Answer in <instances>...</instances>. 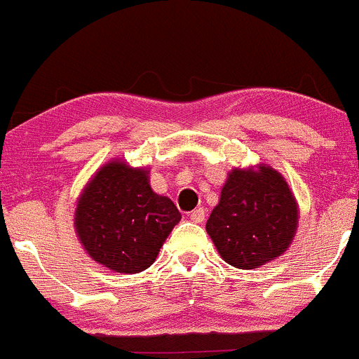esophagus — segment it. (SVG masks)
<instances>
[{
	"label": "esophagus",
	"mask_w": 359,
	"mask_h": 359,
	"mask_svg": "<svg viewBox=\"0 0 359 359\" xmlns=\"http://www.w3.org/2000/svg\"><path fill=\"white\" fill-rule=\"evenodd\" d=\"M189 217L191 221H195V223H202V221L205 219V210H203L202 207H200V209H195L189 214Z\"/></svg>",
	"instance_id": "34e87169"
}]
</instances>
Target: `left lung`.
I'll return each instance as SVG.
<instances>
[{
    "label": "left lung",
    "instance_id": "1",
    "mask_svg": "<svg viewBox=\"0 0 359 359\" xmlns=\"http://www.w3.org/2000/svg\"><path fill=\"white\" fill-rule=\"evenodd\" d=\"M297 221L299 205L285 177L259 164L229 173L205 229L226 264L257 269L289 250Z\"/></svg>",
    "mask_w": 359,
    "mask_h": 359
}]
</instances>
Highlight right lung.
Here are the masks:
<instances>
[{"instance_id":"obj_1","label":"right lung","mask_w":359,"mask_h":359,"mask_svg":"<svg viewBox=\"0 0 359 359\" xmlns=\"http://www.w3.org/2000/svg\"><path fill=\"white\" fill-rule=\"evenodd\" d=\"M149 173L126 159H111L93 173L78 198L76 236L97 264L115 273L149 269L182 217L168 196L150 187Z\"/></svg>"}]
</instances>
